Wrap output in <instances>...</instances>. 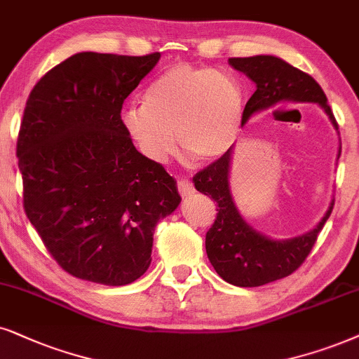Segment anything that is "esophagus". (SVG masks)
<instances>
[{"mask_svg": "<svg viewBox=\"0 0 359 359\" xmlns=\"http://www.w3.org/2000/svg\"><path fill=\"white\" fill-rule=\"evenodd\" d=\"M177 189H179V194L182 195V197H189V195H192L195 192L194 189V184L190 182L189 179H184L179 180V184H177Z\"/></svg>", "mask_w": 359, "mask_h": 359, "instance_id": "esophagus-1", "label": "esophagus"}]
</instances>
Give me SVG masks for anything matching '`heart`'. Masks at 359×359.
Here are the masks:
<instances>
[{
  "instance_id": "1",
  "label": "heart",
  "mask_w": 359,
  "mask_h": 359,
  "mask_svg": "<svg viewBox=\"0 0 359 359\" xmlns=\"http://www.w3.org/2000/svg\"><path fill=\"white\" fill-rule=\"evenodd\" d=\"M245 96L233 76L179 62L157 76L142 106H129L122 122L144 156L164 162L175 139L185 154L212 162L229 152L242 127Z\"/></svg>"
}]
</instances>
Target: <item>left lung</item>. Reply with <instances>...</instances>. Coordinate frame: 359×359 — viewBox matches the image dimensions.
I'll return each mask as SVG.
<instances>
[{
  "label": "left lung",
  "mask_w": 359,
  "mask_h": 359,
  "mask_svg": "<svg viewBox=\"0 0 359 359\" xmlns=\"http://www.w3.org/2000/svg\"><path fill=\"white\" fill-rule=\"evenodd\" d=\"M229 65L257 84L245 104L242 126L252 114L278 102H318L338 129L337 119L323 89L310 74L275 56L230 57ZM341 154V147H339ZM232 147L220 158L194 175L198 192L217 202V217L205 235V250L212 266L222 278L235 287H260L285 278L298 270L310 255L318 233L333 210L334 201L323 220L311 232L290 240H270L245 224L235 207L229 185Z\"/></svg>",
  "instance_id": "1"
}]
</instances>
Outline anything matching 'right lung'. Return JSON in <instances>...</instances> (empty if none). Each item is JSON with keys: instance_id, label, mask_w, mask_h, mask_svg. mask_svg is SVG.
<instances>
[{"instance_id": "right-lung-1", "label": "right lung", "mask_w": 359, "mask_h": 359, "mask_svg": "<svg viewBox=\"0 0 359 359\" xmlns=\"http://www.w3.org/2000/svg\"><path fill=\"white\" fill-rule=\"evenodd\" d=\"M161 54L78 53L31 90L16 142L22 207L57 265L121 287L151 265L157 222L180 203L174 179L126 130V97Z\"/></svg>"}]
</instances>
